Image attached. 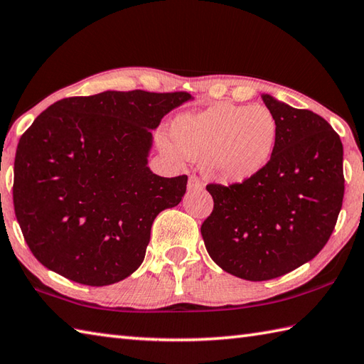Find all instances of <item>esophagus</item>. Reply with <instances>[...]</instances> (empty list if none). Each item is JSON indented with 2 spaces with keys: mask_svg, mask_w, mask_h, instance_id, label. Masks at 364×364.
Masks as SVG:
<instances>
[{
  "mask_svg": "<svg viewBox=\"0 0 364 364\" xmlns=\"http://www.w3.org/2000/svg\"><path fill=\"white\" fill-rule=\"evenodd\" d=\"M188 189H189V191H200V189H203V183L200 181V178H198L197 175H191V176H189Z\"/></svg>",
  "mask_w": 364,
  "mask_h": 364,
  "instance_id": "esophagus-1",
  "label": "esophagus"
}]
</instances>
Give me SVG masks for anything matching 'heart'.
Segmentation results:
<instances>
[{"instance_id":"1","label":"heart","mask_w":364,"mask_h":364,"mask_svg":"<svg viewBox=\"0 0 364 364\" xmlns=\"http://www.w3.org/2000/svg\"><path fill=\"white\" fill-rule=\"evenodd\" d=\"M170 133L176 147L166 137L159 139L170 158L202 159L208 178L235 184L267 166L277 145L278 123L266 106L215 103L180 115Z\"/></svg>"}]
</instances>
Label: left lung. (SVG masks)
<instances>
[{
	"instance_id": "obj_1",
	"label": "left lung",
	"mask_w": 364,
	"mask_h": 364,
	"mask_svg": "<svg viewBox=\"0 0 364 364\" xmlns=\"http://www.w3.org/2000/svg\"><path fill=\"white\" fill-rule=\"evenodd\" d=\"M261 98L278 123L272 158L242 183L208 184L214 208L202 223L215 264L250 282L311 261L333 233L344 197L343 144L330 123L267 94Z\"/></svg>"
}]
</instances>
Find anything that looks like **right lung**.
<instances>
[{
  "instance_id": "right-lung-1",
  "label": "right lung",
  "mask_w": 364,
  "mask_h": 364,
  "mask_svg": "<svg viewBox=\"0 0 364 364\" xmlns=\"http://www.w3.org/2000/svg\"><path fill=\"white\" fill-rule=\"evenodd\" d=\"M188 92L106 90L59 100L20 137L14 208L28 247L68 280L107 286L142 264L156 215L181 202L188 176L149 167L166 114Z\"/></svg>"
}]
</instances>
